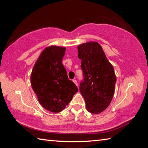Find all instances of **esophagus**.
Wrapping results in <instances>:
<instances>
[{
	"label": "esophagus",
	"instance_id": "34e87169",
	"mask_svg": "<svg viewBox=\"0 0 148 148\" xmlns=\"http://www.w3.org/2000/svg\"><path fill=\"white\" fill-rule=\"evenodd\" d=\"M73 82H74V83L75 85H76V86H77V85H78V84H77V81L76 80H75V79H74V80H73Z\"/></svg>",
	"mask_w": 148,
	"mask_h": 148
}]
</instances>
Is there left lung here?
<instances>
[{
	"label": "left lung",
	"mask_w": 148,
	"mask_h": 148,
	"mask_svg": "<svg viewBox=\"0 0 148 148\" xmlns=\"http://www.w3.org/2000/svg\"><path fill=\"white\" fill-rule=\"evenodd\" d=\"M77 49L84 77L79 90L87 110L98 114L108 107L113 98L116 81L114 69L98 42L82 43Z\"/></svg>",
	"instance_id": "obj_1"
}]
</instances>
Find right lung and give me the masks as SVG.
Segmentation results:
<instances>
[{"mask_svg":"<svg viewBox=\"0 0 148 148\" xmlns=\"http://www.w3.org/2000/svg\"><path fill=\"white\" fill-rule=\"evenodd\" d=\"M66 48L50 46L41 53L31 74V84L40 103L51 112L62 111L78 89L62 64Z\"/></svg>","mask_w":148,"mask_h":148,"instance_id":"1","label":"right lung"}]
</instances>
